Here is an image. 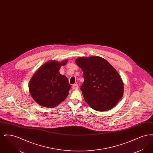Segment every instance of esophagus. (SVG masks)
<instances>
[{
  "label": "esophagus",
  "instance_id": "1",
  "mask_svg": "<svg viewBox=\"0 0 153 153\" xmlns=\"http://www.w3.org/2000/svg\"><path fill=\"white\" fill-rule=\"evenodd\" d=\"M78 88H79V85H78L77 84H75L73 85V86H72V88L73 89H77Z\"/></svg>",
  "mask_w": 153,
  "mask_h": 153
}]
</instances>
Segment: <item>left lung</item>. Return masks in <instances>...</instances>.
<instances>
[{
	"label": "left lung",
	"instance_id": "1",
	"mask_svg": "<svg viewBox=\"0 0 153 153\" xmlns=\"http://www.w3.org/2000/svg\"><path fill=\"white\" fill-rule=\"evenodd\" d=\"M75 62L83 72L81 91L88 104L97 111L114 107L124 92L123 81L116 69L98 56L79 57Z\"/></svg>",
	"mask_w": 153,
	"mask_h": 153
}]
</instances>
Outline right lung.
Listing matches in <instances>:
<instances>
[{
  "mask_svg": "<svg viewBox=\"0 0 153 153\" xmlns=\"http://www.w3.org/2000/svg\"><path fill=\"white\" fill-rule=\"evenodd\" d=\"M68 59L61 62L51 61L41 66L30 81V94L39 105L47 108L57 106L69 94L71 85L67 77L59 73L62 65Z\"/></svg>",
  "mask_w": 153,
  "mask_h": 153,
  "instance_id": "add662e5",
  "label": "right lung"
}]
</instances>
